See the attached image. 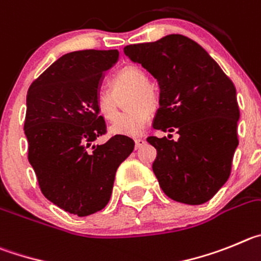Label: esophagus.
<instances>
[{
    "label": "esophagus",
    "mask_w": 261,
    "mask_h": 261,
    "mask_svg": "<svg viewBox=\"0 0 261 261\" xmlns=\"http://www.w3.org/2000/svg\"><path fill=\"white\" fill-rule=\"evenodd\" d=\"M144 143H145V140L143 139V138H136V139H135V147L136 148L142 147V145H144Z\"/></svg>",
    "instance_id": "obj_1"
}]
</instances>
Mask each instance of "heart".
Masks as SVG:
<instances>
[{"label":"heart","mask_w":261,"mask_h":261,"mask_svg":"<svg viewBox=\"0 0 261 261\" xmlns=\"http://www.w3.org/2000/svg\"><path fill=\"white\" fill-rule=\"evenodd\" d=\"M112 92H100L96 97V110L107 121H114L119 114L117 97L130 92L127 108H131L116 123L110 131L116 135L138 136L144 131L149 119V109L159 104V97L153 87L149 84L147 72L138 66H126L112 79Z\"/></svg>","instance_id":"b5f03b06"}]
</instances>
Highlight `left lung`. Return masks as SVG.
Returning a JSON list of instances; mask_svg holds the SVG:
<instances>
[{"instance_id": "1", "label": "left lung", "mask_w": 261, "mask_h": 261, "mask_svg": "<svg viewBox=\"0 0 261 261\" xmlns=\"http://www.w3.org/2000/svg\"><path fill=\"white\" fill-rule=\"evenodd\" d=\"M125 55L159 82L160 108L149 136L157 151L152 169L166 196L199 205L211 200L231 171L238 147L239 108L233 82L198 43L168 35L153 43L127 45Z\"/></svg>"}]
</instances>
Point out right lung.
Instances as JSON below:
<instances>
[{
    "mask_svg": "<svg viewBox=\"0 0 261 261\" xmlns=\"http://www.w3.org/2000/svg\"><path fill=\"white\" fill-rule=\"evenodd\" d=\"M118 50L71 51L40 75L27 92L24 134L28 161L43 195L61 210L79 217L105 208L114 177L134 151V140L107 133L96 110L102 75L118 60Z\"/></svg>",
    "mask_w": 261,
    "mask_h": 261,
    "instance_id": "obj_1",
    "label": "right lung"
}]
</instances>
